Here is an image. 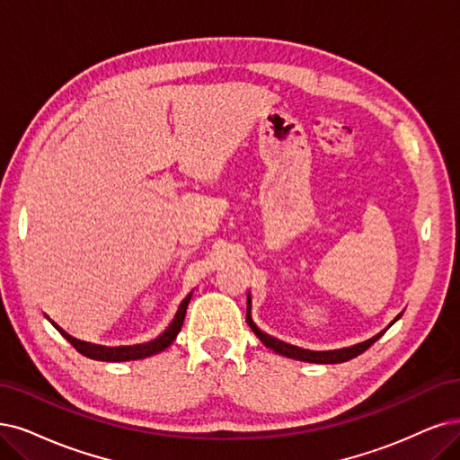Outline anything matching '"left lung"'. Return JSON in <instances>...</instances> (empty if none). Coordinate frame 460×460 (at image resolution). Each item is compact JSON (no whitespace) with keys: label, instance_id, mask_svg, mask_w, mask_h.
I'll use <instances>...</instances> for the list:
<instances>
[{"label":"left lung","instance_id":"1","mask_svg":"<svg viewBox=\"0 0 460 460\" xmlns=\"http://www.w3.org/2000/svg\"><path fill=\"white\" fill-rule=\"evenodd\" d=\"M398 320V316L394 318ZM246 322L248 326L252 328V332L256 333L260 337V341L270 349L277 354H282L286 356V358H292V360H299V362H309V364H341V362H347V360H352L356 358V356L362 354L366 349H369L373 343H376V339L381 335H376L367 339V341L364 343H358L354 347H349V349H341V350H330V352H313V350H305V349H297V347H292V345H286L282 341H277L275 337H270L267 333H263L256 324H253L252 320V314H250V296H248V311H246Z\"/></svg>","mask_w":460,"mask_h":460}]
</instances>
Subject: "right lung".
<instances>
[{
	"label": "right lung",
	"instance_id": "right-lung-1",
	"mask_svg": "<svg viewBox=\"0 0 460 460\" xmlns=\"http://www.w3.org/2000/svg\"><path fill=\"white\" fill-rule=\"evenodd\" d=\"M191 301V294L187 296L181 303L180 307L172 318V322H170L168 328L157 337L153 339V341L149 343H144V345H136V347H117V349H104V347H98V345H91V343H84V341H79V339L67 335L62 328H58L55 322L53 324L57 326V330L70 341L75 350L83 356H87V358L91 360H100V362H128V360H142V358H147V356H153L157 352H163L164 349H168L170 345L174 343L176 335L180 333L181 330V324H183V318H185V311H187V305H190Z\"/></svg>",
	"mask_w": 460,
	"mask_h": 460
}]
</instances>
